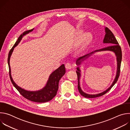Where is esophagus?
<instances>
[{"label": "esophagus", "mask_w": 130, "mask_h": 130, "mask_svg": "<svg viewBox=\"0 0 130 130\" xmlns=\"http://www.w3.org/2000/svg\"><path fill=\"white\" fill-rule=\"evenodd\" d=\"M65 67H66V68L67 69V70H69L71 68V63H67L65 65Z\"/></svg>", "instance_id": "34e87169"}]
</instances>
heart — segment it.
Segmentation results:
<instances>
[{
  "instance_id": "1",
  "label": "heart",
  "mask_w": 130,
  "mask_h": 130,
  "mask_svg": "<svg viewBox=\"0 0 130 130\" xmlns=\"http://www.w3.org/2000/svg\"><path fill=\"white\" fill-rule=\"evenodd\" d=\"M89 36V34L88 33H86L83 35V39L84 40H85L88 38V37Z\"/></svg>"
}]
</instances>
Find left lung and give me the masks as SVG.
<instances>
[{
  "label": "left lung",
  "mask_w": 130,
  "mask_h": 130,
  "mask_svg": "<svg viewBox=\"0 0 130 130\" xmlns=\"http://www.w3.org/2000/svg\"><path fill=\"white\" fill-rule=\"evenodd\" d=\"M105 34L104 36V38L103 41V43L104 44H107V45H109L108 46H107L105 48L100 49L97 50H95L94 51H92L90 52V53H88L87 54H86L83 57H81L79 58L76 61V64L79 66L77 68L76 72L78 76V88L79 90V91L80 93V94L85 97L88 98H93L96 97H98L101 96H103L105 94H106L107 91H108L111 88H112L117 82L119 75H120V66H121V60H122V51L120 46L119 45V44L116 39L115 36L114 35L113 33L108 28L105 27ZM103 51H110L114 52L116 55L117 62H118V67H117V75L116 78L115 79L114 81L113 82L112 85H111L104 92L98 94H94V95H90L88 94L84 93L80 88V85H79V80L80 77V70L79 67V65H80L81 63L84 61L85 59H86L88 57L90 56L91 55L94 53Z\"/></svg>",
  "instance_id": "obj_1"
}]
</instances>
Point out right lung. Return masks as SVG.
<instances>
[{"instance_id":"obj_1","label":"right lung","mask_w":130,"mask_h":130,"mask_svg":"<svg viewBox=\"0 0 130 130\" xmlns=\"http://www.w3.org/2000/svg\"><path fill=\"white\" fill-rule=\"evenodd\" d=\"M33 29L26 31L24 32L23 34H21L19 38H18L17 41L15 43L13 47L10 50L8 58V63L9 68V75L11 79V81L14 85V86L20 92V93L25 98L29 100L39 103L46 102L52 100L57 95V91L59 88V83L61 78L65 75L66 72V69L64 64H62L58 69L52 72L47 81V82L42 89L36 91H29L25 90L19 86H18L15 82L13 81L11 76V71L10 65V59L13 51L14 48L18 45V44L21 41L23 37L32 32Z\"/></svg>"}]
</instances>
